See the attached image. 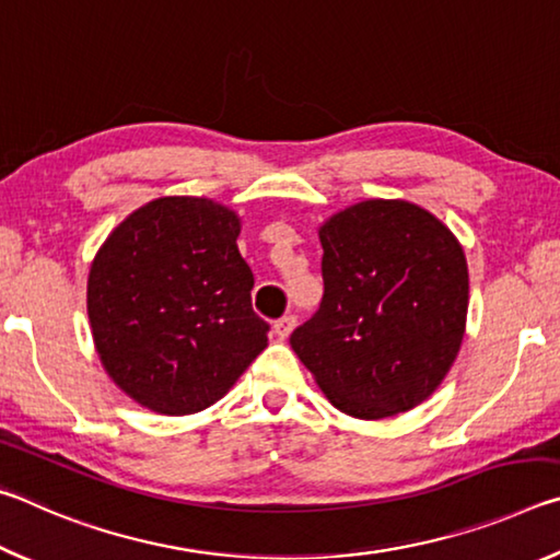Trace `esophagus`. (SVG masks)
Wrapping results in <instances>:
<instances>
[{"label": "esophagus", "mask_w": 560, "mask_h": 560, "mask_svg": "<svg viewBox=\"0 0 560 560\" xmlns=\"http://www.w3.org/2000/svg\"><path fill=\"white\" fill-rule=\"evenodd\" d=\"M293 328H296V316H293V314H287V316H281L279 320H273V330H277V336L281 340L289 338Z\"/></svg>", "instance_id": "34e87169"}]
</instances>
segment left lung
Here are the masks:
<instances>
[{"instance_id": "1", "label": "left lung", "mask_w": 560, "mask_h": 560, "mask_svg": "<svg viewBox=\"0 0 560 560\" xmlns=\"http://www.w3.org/2000/svg\"><path fill=\"white\" fill-rule=\"evenodd\" d=\"M324 299L291 334L293 353L340 412L383 420L438 390L469 306L462 244L405 200H365L318 230Z\"/></svg>"}]
</instances>
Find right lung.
Returning a JSON list of instances; mask_svg holds the SVG:
<instances>
[{"mask_svg":"<svg viewBox=\"0 0 560 560\" xmlns=\"http://www.w3.org/2000/svg\"><path fill=\"white\" fill-rule=\"evenodd\" d=\"M236 236L230 207L160 197L128 214L93 259V343L113 383L148 410H205L267 348Z\"/></svg>","mask_w":560,"mask_h":560,"instance_id":"obj_1","label":"right lung"}]
</instances>
